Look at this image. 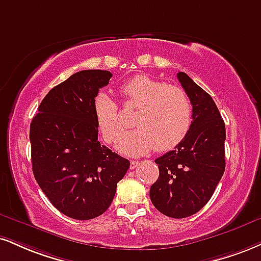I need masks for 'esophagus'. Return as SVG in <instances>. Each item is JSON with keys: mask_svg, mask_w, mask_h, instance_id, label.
<instances>
[{"mask_svg": "<svg viewBox=\"0 0 261 261\" xmlns=\"http://www.w3.org/2000/svg\"><path fill=\"white\" fill-rule=\"evenodd\" d=\"M139 164H140L139 161H131L130 162V169H131V170H134L135 168H137V166H139Z\"/></svg>", "mask_w": 261, "mask_h": 261, "instance_id": "1", "label": "esophagus"}]
</instances>
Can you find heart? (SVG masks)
<instances>
[{
    "label": "heart",
    "instance_id": "b5f03b06",
    "mask_svg": "<svg viewBox=\"0 0 261 261\" xmlns=\"http://www.w3.org/2000/svg\"><path fill=\"white\" fill-rule=\"evenodd\" d=\"M122 105L136 108V128L124 134L117 103L106 93H97L93 114L97 128L107 143L118 141L119 152L126 155L147 154L152 149L168 152L187 137L192 127L193 107L187 92L146 75H137L120 86Z\"/></svg>",
    "mask_w": 261,
    "mask_h": 261
}]
</instances>
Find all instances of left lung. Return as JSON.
Here are the masks:
<instances>
[{
  "mask_svg": "<svg viewBox=\"0 0 261 261\" xmlns=\"http://www.w3.org/2000/svg\"><path fill=\"white\" fill-rule=\"evenodd\" d=\"M177 79L192 103V127L174 150L155 159L159 177L149 197L162 214L184 219L209 202L224 175L226 130L209 93L182 71Z\"/></svg>",
  "mask_w": 261,
  "mask_h": 261,
  "instance_id": "8db88e82",
  "label": "left lung"
}]
</instances>
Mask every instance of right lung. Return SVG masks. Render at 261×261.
<instances>
[{
    "label": "right lung",
    "mask_w": 261,
    "mask_h": 261,
    "mask_svg": "<svg viewBox=\"0 0 261 261\" xmlns=\"http://www.w3.org/2000/svg\"><path fill=\"white\" fill-rule=\"evenodd\" d=\"M108 70H81L47 93L30 124L33 172L62 214L90 220L109 208L130 162L98 141L93 99Z\"/></svg>",
    "instance_id": "add662e5"
}]
</instances>
